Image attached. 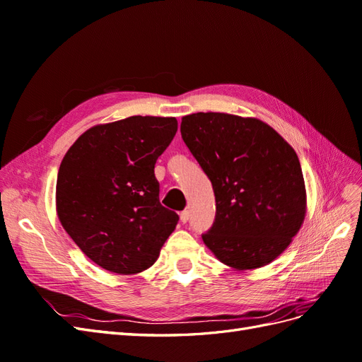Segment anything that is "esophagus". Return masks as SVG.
Listing matches in <instances>:
<instances>
[{
	"label": "esophagus",
	"instance_id": "obj_1",
	"mask_svg": "<svg viewBox=\"0 0 362 362\" xmlns=\"http://www.w3.org/2000/svg\"><path fill=\"white\" fill-rule=\"evenodd\" d=\"M189 217H190V211L189 210H184V211L180 213V218H181L182 223H187L189 222Z\"/></svg>",
	"mask_w": 362,
	"mask_h": 362
}]
</instances>
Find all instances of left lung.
I'll return each instance as SVG.
<instances>
[{
  "mask_svg": "<svg viewBox=\"0 0 362 362\" xmlns=\"http://www.w3.org/2000/svg\"><path fill=\"white\" fill-rule=\"evenodd\" d=\"M181 136L216 196L213 226L202 234L206 247L235 270L278 258L306 213L294 149L262 120L228 113L184 116Z\"/></svg>",
  "mask_w": 362,
  "mask_h": 362,
  "instance_id": "obj_1",
  "label": "left lung"
}]
</instances>
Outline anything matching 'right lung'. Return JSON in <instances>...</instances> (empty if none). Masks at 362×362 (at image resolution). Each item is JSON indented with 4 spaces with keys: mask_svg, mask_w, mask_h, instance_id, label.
Masks as SVG:
<instances>
[{
    "mask_svg": "<svg viewBox=\"0 0 362 362\" xmlns=\"http://www.w3.org/2000/svg\"><path fill=\"white\" fill-rule=\"evenodd\" d=\"M177 129L175 117L131 116L87 129L63 157L59 221L95 264L134 275L157 261L180 217L160 204L154 168Z\"/></svg>",
    "mask_w": 362,
    "mask_h": 362,
    "instance_id": "obj_1",
    "label": "right lung"
}]
</instances>
